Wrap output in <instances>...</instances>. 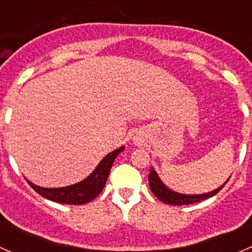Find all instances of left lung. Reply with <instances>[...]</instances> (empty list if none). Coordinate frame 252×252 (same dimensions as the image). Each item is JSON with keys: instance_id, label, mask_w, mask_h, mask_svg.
Wrapping results in <instances>:
<instances>
[{"instance_id": "8db88e82", "label": "left lung", "mask_w": 252, "mask_h": 252, "mask_svg": "<svg viewBox=\"0 0 252 252\" xmlns=\"http://www.w3.org/2000/svg\"><path fill=\"white\" fill-rule=\"evenodd\" d=\"M227 183V182H225ZM149 184H150V189L151 191L154 192L155 196L157 197L158 200L163 201L164 204L168 205H190V204H195V202L202 201V200L208 199V197H212L213 195L217 194L218 191L222 190V188L224 185H222L218 189L213 190V191L207 192V194H201V195H183V194H178V192L172 191L169 190L163 183L161 182V179L158 178L156 172H155L154 168H151L149 173Z\"/></svg>"}]
</instances>
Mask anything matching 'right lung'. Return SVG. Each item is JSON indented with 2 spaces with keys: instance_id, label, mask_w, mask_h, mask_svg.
<instances>
[{
  "instance_id": "add662e5",
  "label": "right lung",
  "mask_w": 252,
  "mask_h": 252,
  "mask_svg": "<svg viewBox=\"0 0 252 252\" xmlns=\"http://www.w3.org/2000/svg\"><path fill=\"white\" fill-rule=\"evenodd\" d=\"M124 150V147L114 150L113 152L108 154L102 161L100 162L95 171L93 172L85 180L78 183V184L70 185L65 188H58V189H47L41 188L29 183L30 187L40 194L41 196L46 197L51 201L60 202V204H69V205H83L86 202H90L102 191L106 182H107L108 174L112 168L116 157Z\"/></svg>"
}]
</instances>
